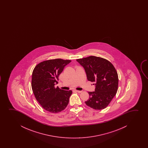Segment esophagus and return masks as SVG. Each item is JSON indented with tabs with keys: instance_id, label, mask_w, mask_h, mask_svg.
<instances>
[{
	"instance_id": "esophagus-1",
	"label": "esophagus",
	"mask_w": 148,
	"mask_h": 148,
	"mask_svg": "<svg viewBox=\"0 0 148 148\" xmlns=\"http://www.w3.org/2000/svg\"><path fill=\"white\" fill-rule=\"evenodd\" d=\"M75 91H76V92H78V93H81V92H82V91H81V90H75Z\"/></svg>"
}]
</instances>
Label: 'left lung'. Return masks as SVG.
Segmentation results:
<instances>
[{
  "label": "left lung",
  "mask_w": 148,
  "mask_h": 148,
  "mask_svg": "<svg viewBox=\"0 0 148 148\" xmlns=\"http://www.w3.org/2000/svg\"><path fill=\"white\" fill-rule=\"evenodd\" d=\"M76 61L84 68L87 80L94 83L95 91L88 92L86 105L95 110L107 107L117 93L118 76L111 63L100 57L89 56Z\"/></svg>",
  "instance_id": "left-lung-1"
}]
</instances>
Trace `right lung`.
<instances>
[{
  "label": "right lung",
  "mask_w": 148,
  "mask_h": 148,
  "mask_svg": "<svg viewBox=\"0 0 148 148\" xmlns=\"http://www.w3.org/2000/svg\"><path fill=\"white\" fill-rule=\"evenodd\" d=\"M71 60L61 59L43 61L33 70L31 86L35 97L47 111L56 113L63 111L69 103L72 91L64 90L55 85L59 75Z\"/></svg>",
  "instance_id": "obj_1"
}]
</instances>
